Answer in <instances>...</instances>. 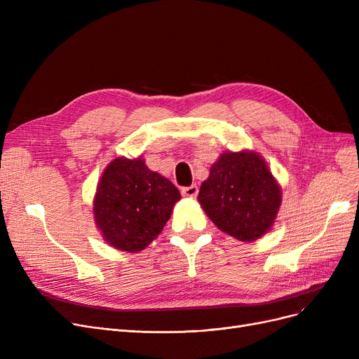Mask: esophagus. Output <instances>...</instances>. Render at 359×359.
I'll use <instances>...</instances> for the list:
<instances>
[{"mask_svg":"<svg viewBox=\"0 0 359 359\" xmlns=\"http://www.w3.org/2000/svg\"><path fill=\"white\" fill-rule=\"evenodd\" d=\"M182 195L186 196V198H195V196L198 195V186H196V184H192V186L183 187Z\"/></svg>","mask_w":359,"mask_h":359,"instance_id":"obj_1","label":"esophagus"}]
</instances>
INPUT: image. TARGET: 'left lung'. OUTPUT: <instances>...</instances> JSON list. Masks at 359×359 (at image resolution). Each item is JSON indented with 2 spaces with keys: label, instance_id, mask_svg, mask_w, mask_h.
I'll return each instance as SVG.
<instances>
[{
  "label": "left lung",
  "instance_id": "8db88e82",
  "mask_svg": "<svg viewBox=\"0 0 359 359\" xmlns=\"http://www.w3.org/2000/svg\"><path fill=\"white\" fill-rule=\"evenodd\" d=\"M198 201L222 233L255 241L273 227L282 191L256 151H225L202 182Z\"/></svg>",
  "mask_w": 359,
  "mask_h": 359
}]
</instances>
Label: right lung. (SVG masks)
<instances>
[{
  "instance_id": "add662e5",
  "label": "right lung",
  "mask_w": 359,
  "mask_h": 359,
  "mask_svg": "<svg viewBox=\"0 0 359 359\" xmlns=\"http://www.w3.org/2000/svg\"><path fill=\"white\" fill-rule=\"evenodd\" d=\"M180 198L177 187L149 170L141 156L116 157L97 183L94 222L109 246L141 252L163 231Z\"/></svg>"
}]
</instances>
